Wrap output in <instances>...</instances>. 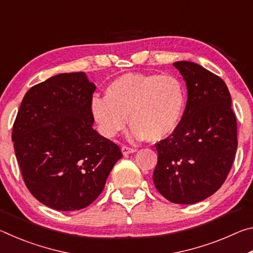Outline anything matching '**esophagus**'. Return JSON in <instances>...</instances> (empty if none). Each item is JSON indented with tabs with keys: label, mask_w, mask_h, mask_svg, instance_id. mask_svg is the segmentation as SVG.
<instances>
[{
	"label": "esophagus",
	"mask_w": 253,
	"mask_h": 253,
	"mask_svg": "<svg viewBox=\"0 0 253 253\" xmlns=\"http://www.w3.org/2000/svg\"><path fill=\"white\" fill-rule=\"evenodd\" d=\"M122 152H123L124 155L127 156V155H129V154L134 153V152H135V149H134V148L128 147V146H125V145H124V146H122Z\"/></svg>",
	"instance_id": "esophagus-1"
}]
</instances>
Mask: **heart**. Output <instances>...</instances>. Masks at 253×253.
<instances>
[{
  "label": "heart",
  "instance_id": "1",
  "mask_svg": "<svg viewBox=\"0 0 253 253\" xmlns=\"http://www.w3.org/2000/svg\"><path fill=\"white\" fill-rule=\"evenodd\" d=\"M185 105V89L176 77L126 74L107 85L105 98H92L90 114L106 138L125 129L129 117L134 138L157 143L176 131Z\"/></svg>",
  "mask_w": 253,
  "mask_h": 253
}]
</instances>
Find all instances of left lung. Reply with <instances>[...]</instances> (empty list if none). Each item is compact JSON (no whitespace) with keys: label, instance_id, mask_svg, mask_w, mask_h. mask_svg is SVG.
<instances>
[{"label":"left lung","instance_id":"obj_1","mask_svg":"<svg viewBox=\"0 0 253 253\" xmlns=\"http://www.w3.org/2000/svg\"><path fill=\"white\" fill-rule=\"evenodd\" d=\"M173 65L186 84L187 101L176 131L155 144L153 181L170 202L194 204L215 193L232 168L237 118L220 77L191 61Z\"/></svg>","mask_w":253,"mask_h":253}]
</instances>
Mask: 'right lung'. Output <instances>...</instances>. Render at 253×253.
<instances>
[{
    "label": "right lung",
    "instance_id": "right-lung-1",
    "mask_svg": "<svg viewBox=\"0 0 253 253\" xmlns=\"http://www.w3.org/2000/svg\"><path fill=\"white\" fill-rule=\"evenodd\" d=\"M95 90L84 72L53 76L29 89L16 115L12 140L23 181L53 210L91 204L123 157L118 145L92 128Z\"/></svg>",
    "mask_w": 253,
    "mask_h": 253
}]
</instances>
